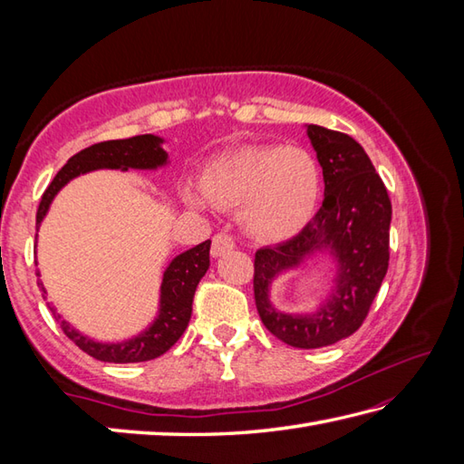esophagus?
I'll use <instances>...</instances> for the list:
<instances>
[{"label": "esophagus", "mask_w": 464, "mask_h": 464, "mask_svg": "<svg viewBox=\"0 0 464 464\" xmlns=\"http://www.w3.org/2000/svg\"><path fill=\"white\" fill-rule=\"evenodd\" d=\"M235 249V241L231 235L227 233H217L213 237V245H211V255L213 257H221V255H225L227 251Z\"/></svg>", "instance_id": "1"}]
</instances>
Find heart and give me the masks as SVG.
Masks as SVG:
<instances>
[{
    "label": "heart",
    "mask_w": 464,
    "mask_h": 464,
    "mask_svg": "<svg viewBox=\"0 0 464 464\" xmlns=\"http://www.w3.org/2000/svg\"><path fill=\"white\" fill-rule=\"evenodd\" d=\"M201 189L187 187V203L239 209L245 233L261 243H281L299 235L317 211L321 169L301 147L249 145L207 167Z\"/></svg>",
    "instance_id": "1"
}]
</instances>
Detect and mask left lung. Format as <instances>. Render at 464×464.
Returning a JSON list of instances; mask_svg holds the SVG:
<instances>
[{
  "label": "left lung",
  "instance_id": "1",
  "mask_svg": "<svg viewBox=\"0 0 464 464\" xmlns=\"http://www.w3.org/2000/svg\"><path fill=\"white\" fill-rule=\"evenodd\" d=\"M307 135L323 167V205L293 239L255 253L253 291L259 317L275 337L297 349H321L351 337L369 314L389 269L392 207L387 187L353 137L321 125H307ZM319 250L338 263L330 299L311 315L275 310L270 283Z\"/></svg>",
  "mask_w": 464,
  "mask_h": 464
}]
</instances>
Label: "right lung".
I'll return each mask as SVG.
<instances>
[{
  "mask_svg": "<svg viewBox=\"0 0 464 464\" xmlns=\"http://www.w3.org/2000/svg\"><path fill=\"white\" fill-rule=\"evenodd\" d=\"M163 140L157 135H135L130 140H113L102 141L92 147H85L83 151L75 153L62 169L57 171L53 181L49 183L42 201L37 207V221H44V217L52 205L53 197L59 193L63 185L77 175L95 169H157L167 163V153L161 147ZM209 249L211 241H203L197 247L185 251L169 263V267L163 273L161 283V299H160V314L143 333L123 343H97L85 337L80 331H75L72 324L62 319V314L53 313L55 321L62 324L63 333L72 339L77 347L90 357L103 362H143L161 357L179 341L191 319L193 311V295L197 285L203 279V275L209 269ZM39 275V271H37ZM42 285V283H39ZM44 299L45 289L42 285Z\"/></svg>",
  "mask_w": 464,
  "mask_h": 464,
  "instance_id": "right-lung-1",
  "label": "right lung"
}]
</instances>
